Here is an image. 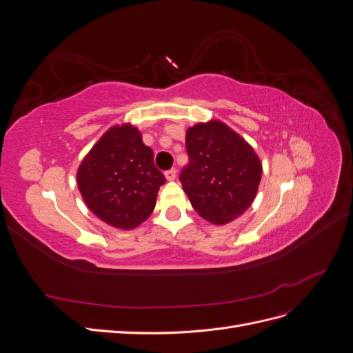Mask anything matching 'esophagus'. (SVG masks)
Instances as JSON below:
<instances>
[{
	"instance_id": "34e87169",
	"label": "esophagus",
	"mask_w": 353,
	"mask_h": 353,
	"mask_svg": "<svg viewBox=\"0 0 353 353\" xmlns=\"http://www.w3.org/2000/svg\"><path fill=\"white\" fill-rule=\"evenodd\" d=\"M165 176H166L168 181H175V178H176V169H169V170H166Z\"/></svg>"
}]
</instances>
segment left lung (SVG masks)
Returning a JSON list of instances; mask_svg holds the SVG:
<instances>
[{
    "label": "left lung",
    "instance_id": "obj_1",
    "mask_svg": "<svg viewBox=\"0 0 353 353\" xmlns=\"http://www.w3.org/2000/svg\"><path fill=\"white\" fill-rule=\"evenodd\" d=\"M190 163L179 181L191 206L215 225L239 218L253 203L262 176V163L253 147L221 121L197 123L187 130Z\"/></svg>",
    "mask_w": 353,
    "mask_h": 353
}]
</instances>
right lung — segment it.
<instances>
[{"mask_svg":"<svg viewBox=\"0 0 353 353\" xmlns=\"http://www.w3.org/2000/svg\"><path fill=\"white\" fill-rule=\"evenodd\" d=\"M85 205L110 227L137 228L152 215L165 176L131 123L114 125L83 157L77 174Z\"/></svg>","mask_w":353,"mask_h":353,"instance_id":"1","label":"right lung"}]
</instances>
